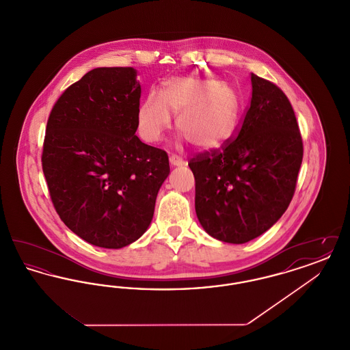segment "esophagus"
<instances>
[{
  "label": "esophagus",
  "instance_id": "34e87169",
  "mask_svg": "<svg viewBox=\"0 0 350 350\" xmlns=\"http://www.w3.org/2000/svg\"><path fill=\"white\" fill-rule=\"evenodd\" d=\"M169 163H170L172 167H183V164H185L183 159L180 156H176V154H172L169 157Z\"/></svg>",
  "mask_w": 350,
  "mask_h": 350
}]
</instances>
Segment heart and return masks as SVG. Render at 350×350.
I'll list each match as a JSON object with an SVG mask.
<instances>
[{
	"instance_id": "b5f03b06",
	"label": "heart",
	"mask_w": 350,
	"mask_h": 350,
	"mask_svg": "<svg viewBox=\"0 0 350 350\" xmlns=\"http://www.w3.org/2000/svg\"><path fill=\"white\" fill-rule=\"evenodd\" d=\"M176 118V130L197 150L220 147L233 133L239 100L227 83L200 76H176L163 83L161 94L150 92L137 109L140 136L156 143Z\"/></svg>"
}]
</instances>
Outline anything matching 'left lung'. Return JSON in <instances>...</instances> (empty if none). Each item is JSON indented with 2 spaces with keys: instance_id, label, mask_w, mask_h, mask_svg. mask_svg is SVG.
Listing matches in <instances>:
<instances>
[{
  "instance_id": "left-lung-1",
  "label": "left lung",
  "mask_w": 350,
  "mask_h": 350,
  "mask_svg": "<svg viewBox=\"0 0 350 350\" xmlns=\"http://www.w3.org/2000/svg\"><path fill=\"white\" fill-rule=\"evenodd\" d=\"M252 100L237 137L189 163L196 178V213L203 230L244 244L267 232L293 200L303 143L282 90L250 75Z\"/></svg>"
}]
</instances>
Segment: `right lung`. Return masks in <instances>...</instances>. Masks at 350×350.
Wrapping results in <instances>:
<instances>
[{
	"mask_svg": "<svg viewBox=\"0 0 350 350\" xmlns=\"http://www.w3.org/2000/svg\"><path fill=\"white\" fill-rule=\"evenodd\" d=\"M131 67L96 68L56 100L42 167L56 213L89 244L119 250L150 227L169 176L165 150L136 135L142 88Z\"/></svg>",
	"mask_w": 350,
	"mask_h": 350,
	"instance_id": "right-lung-1",
	"label": "right lung"
}]
</instances>
